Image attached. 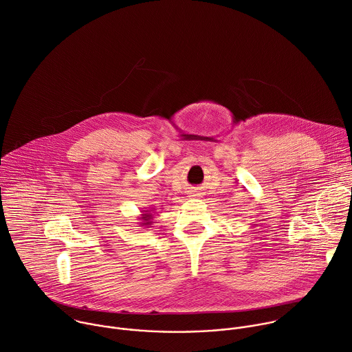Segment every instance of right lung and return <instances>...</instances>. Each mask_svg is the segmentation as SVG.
<instances>
[{
  "instance_id": "right-lung-1",
  "label": "right lung",
  "mask_w": 352,
  "mask_h": 352,
  "mask_svg": "<svg viewBox=\"0 0 352 352\" xmlns=\"http://www.w3.org/2000/svg\"><path fill=\"white\" fill-rule=\"evenodd\" d=\"M152 214H149V212H145V214H142L141 215V219H142V222H141V225L142 226H148V225H151L152 223Z\"/></svg>"
}]
</instances>
